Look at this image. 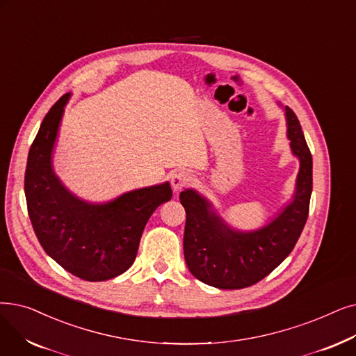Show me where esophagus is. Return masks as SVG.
Segmentation results:
<instances>
[{"mask_svg":"<svg viewBox=\"0 0 356 356\" xmlns=\"http://www.w3.org/2000/svg\"><path fill=\"white\" fill-rule=\"evenodd\" d=\"M193 177L189 172H177L172 176V186H173V191L175 192H179L181 191L184 186H189V184L192 183Z\"/></svg>","mask_w":356,"mask_h":356,"instance_id":"esophagus-1","label":"esophagus"}]
</instances>
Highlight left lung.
Returning a JSON list of instances; mask_svg holds the SVG:
<instances>
[{"label":"left lung","mask_w":356,"mask_h":356,"mask_svg":"<svg viewBox=\"0 0 356 356\" xmlns=\"http://www.w3.org/2000/svg\"><path fill=\"white\" fill-rule=\"evenodd\" d=\"M292 156L300 160L296 192L270 222L252 231L236 229L195 189H184L186 211L183 250L191 273L220 289H241L264 280L297 244L305 225L313 191V159L296 113L284 107Z\"/></svg>","instance_id":"1"}]
</instances>
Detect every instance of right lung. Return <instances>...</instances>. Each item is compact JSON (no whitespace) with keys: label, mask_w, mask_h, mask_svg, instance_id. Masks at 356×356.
Returning <instances> with one entry per match:
<instances>
[{"label":"right lung","mask_w":356,"mask_h":356,"mask_svg":"<svg viewBox=\"0 0 356 356\" xmlns=\"http://www.w3.org/2000/svg\"><path fill=\"white\" fill-rule=\"evenodd\" d=\"M71 95L44 116L30 147L24 193L30 221L46 254L84 281L112 280L131 268L149 216L172 199L170 183L92 204L75 196L54 172V148Z\"/></svg>","instance_id":"right-lung-1"}]
</instances>
